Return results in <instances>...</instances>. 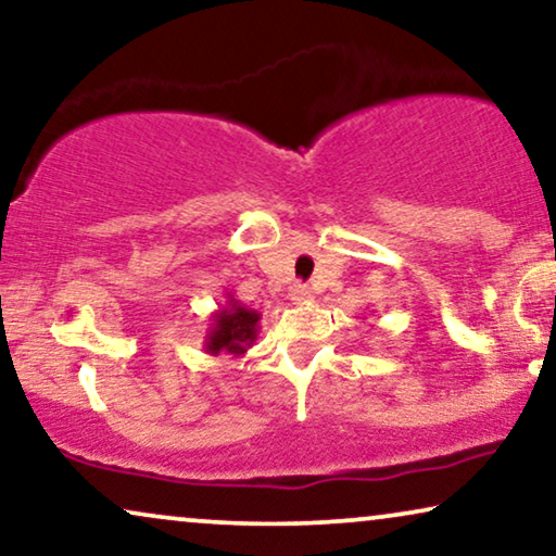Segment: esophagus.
I'll list each match as a JSON object with an SVG mask.
<instances>
[{
  "label": "esophagus",
  "instance_id": "34e87169",
  "mask_svg": "<svg viewBox=\"0 0 556 556\" xmlns=\"http://www.w3.org/2000/svg\"><path fill=\"white\" fill-rule=\"evenodd\" d=\"M311 299H314V295H311V288H308V286L295 283V286L291 288V301H295V303H308Z\"/></svg>",
  "mask_w": 556,
  "mask_h": 556
}]
</instances>
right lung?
<instances>
[{"label":"right lung","instance_id":"add662e5","mask_svg":"<svg viewBox=\"0 0 556 556\" xmlns=\"http://www.w3.org/2000/svg\"><path fill=\"white\" fill-rule=\"evenodd\" d=\"M261 331V314L253 308L242 306L240 301L232 299V293H227V303L219 306L215 314L210 316V329L204 337V352L210 356L230 354L238 359L253 346Z\"/></svg>","mask_w":556,"mask_h":556}]
</instances>
